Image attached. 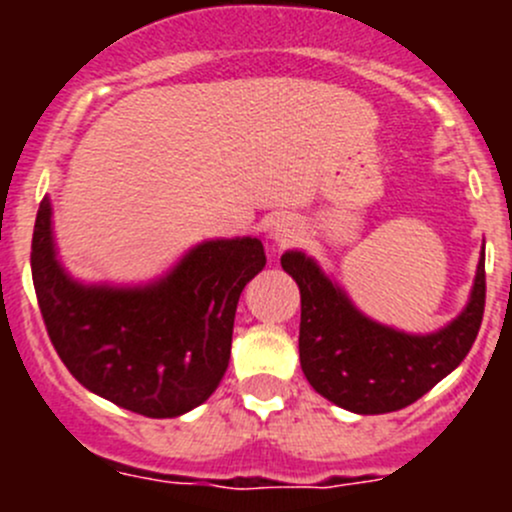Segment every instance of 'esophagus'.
Segmentation results:
<instances>
[{"mask_svg":"<svg viewBox=\"0 0 512 512\" xmlns=\"http://www.w3.org/2000/svg\"><path fill=\"white\" fill-rule=\"evenodd\" d=\"M299 232H302V227H299L294 215H277V218L272 220L270 237L277 242V245H289V242L297 240Z\"/></svg>","mask_w":512,"mask_h":512,"instance_id":"34e87169","label":"esophagus"}]
</instances>
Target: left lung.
I'll list each match as a JSON object with an SVG mask.
<instances>
[{
    "instance_id": "left-lung-1",
    "label": "left lung",
    "mask_w": 512,
    "mask_h": 512,
    "mask_svg": "<svg viewBox=\"0 0 512 512\" xmlns=\"http://www.w3.org/2000/svg\"><path fill=\"white\" fill-rule=\"evenodd\" d=\"M282 270L302 297L299 361L312 389L352 414H389L421 399L471 352L485 307V255L471 297L456 319L411 334L366 317L314 257L282 255Z\"/></svg>"
}]
</instances>
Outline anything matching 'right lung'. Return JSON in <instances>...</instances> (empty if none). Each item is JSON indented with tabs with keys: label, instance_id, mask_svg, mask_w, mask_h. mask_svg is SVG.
<instances>
[{
	"label": "right lung",
	"instance_id": "obj_1",
	"mask_svg": "<svg viewBox=\"0 0 512 512\" xmlns=\"http://www.w3.org/2000/svg\"><path fill=\"white\" fill-rule=\"evenodd\" d=\"M51 200L36 213L32 280L56 354L101 399L175 418L210 399L230 361L237 299L267 257L257 237L190 247L146 285L81 282L59 260Z\"/></svg>",
	"mask_w": 512,
	"mask_h": 512
}]
</instances>
